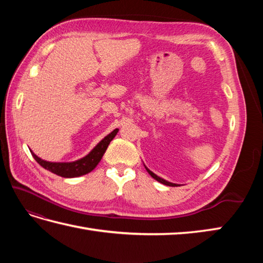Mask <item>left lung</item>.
Segmentation results:
<instances>
[{
    "mask_svg": "<svg viewBox=\"0 0 263 263\" xmlns=\"http://www.w3.org/2000/svg\"><path fill=\"white\" fill-rule=\"evenodd\" d=\"M146 167V166H144ZM146 170H147V172L149 173L150 175H152V177H154L156 181H158L159 183H161V184H165V185H168V186H177L178 184H175V183H171V182H168V181H166V180H164V178H161V177H159V176H157L155 174V173H153L152 171H150L148 167H146Z\"/></svg>",
    "mask_w": 263,
    "mask_h": 263,
    "instance_id": "8db88e82",
    "label": "left lung"
}]
</instances>
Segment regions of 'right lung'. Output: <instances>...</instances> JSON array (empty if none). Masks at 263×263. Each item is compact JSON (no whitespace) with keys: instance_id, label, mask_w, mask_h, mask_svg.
Masks as SVG:
<instances>
[{"instance_id":"1","label":"right lung","mask_w":263,"mask_h":263,"mask_svg":"<svg viewBox=\"0 0 263 263\" xmlns=\"http://www.w3.org/2000/svg\"><path fill=\"white\" fill-rule=\"evenodd\" d=\"M117 132H119V128H115L114 131H111L109 135L106 136L102 141L97 143V146L95 147L87 156L76 161H70V163H53V161L43 160L32 152H31V155L42 167H44L45 170L52 172L59 176L66 177V178L82 176L95 170V167L98 165L100 159L103 158V155L105 154L106 149H107L110 141L113 140L114 137L117 135Z\"/></svg>"}]
</instances>
